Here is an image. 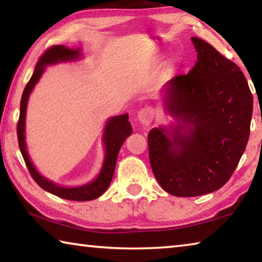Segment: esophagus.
Segmentation results:
<instances>
[{
	"mask_svg": "<svg viewBox=\"0 0 262 262\" xmlns=\"http://www.w3.org/2000/svg\"><path fill=\"white\" fill-rule=\"evenodd\" d=\"M154 110L151 107L141 108L140 112L137 113V119L142 125H149L154 120Z\"/></svg>",
	"mask_w": 262,
	"mask_h": 262,
	"instance_id": "1",
	"label": "esophagus"
}]
</instances>
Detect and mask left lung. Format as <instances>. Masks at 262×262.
I'll return each mask as SVG.
<instances>
[{
	"instance_id": "1",
	"label": "left lung",
	"mask_w": 262,
	"mask_h": 262,
	"mask_svg": "<svg viewBox=\"0 0 262 262\" xmlns=\"http://www.w3.org/2000/svg\"><path fill=\"white\" fill-rule=\"evenodd\" d=\"M196 63L161 89L174 123L149 132V158L164 190L192 198L220 189L245 151L253 97L242 70L210 43L192 37Z\"/></svg>"
}]
</instances>
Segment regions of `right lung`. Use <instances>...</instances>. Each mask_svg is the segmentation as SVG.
I'll return each mask as SVG.
<instances>
[{"label": "right lung", "instance_id": "1", "mask_svg": "<svg viewBox=\"0 0 262 262\" xmlns=\"http://www.w3.org/2000/svg\"><path fill=\"white\" fill-rule=\"evenodd\" d=\"M83 57L81 48H69L63 45H56L51 47L45 52L40 60L35 66L34 72L31 76L29 83L24 89L23 96L20 100L19 110V120L17 125V136H18V143L20 152L26 163L29 171L32 178L34 179L42 189L53 195H56L61 199L72 201H90L99 198L105 193L112 181L115 164H117L118 155L120 151L121 145L129 135H132L133 129L130 122L128 121V113L115 115L106 120L103 133V144L105 149V156L103 165L100 167L99 173L95 179L89 181L86 184L79 186H62L56 184L55 181L50 180L43 177L40 172L37 170L34 164L31 161L28 152L25 141V120H26V110H28V103L31 92L33 91L35 84L41 78L42 74L45 73L48 66H54L62 62H75L79 61Z\"/></svg>", "mask_w": 262, "mask_h": 262}]
</instances>
